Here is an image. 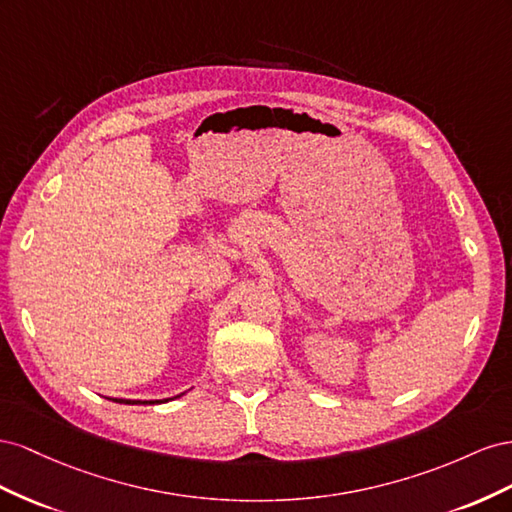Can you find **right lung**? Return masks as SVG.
<instances>
[{
  "instance_id": "right-lung-1",
  "label": "right lung",
  "mask_w": 512,
  "mask_h": 512,
  "mask_svg": "<svg viewBox=\"0 0 512 512\" xmlns=\"http://www.w3.org/2000/svg\"><path fill=\"white\" fill-rule=\"evenodd\" d=\"M115 403H126V405H135V403H141V401H130V399H113ZM143 403H160V401H143Z\"/></svg>"
}]
</instances>
